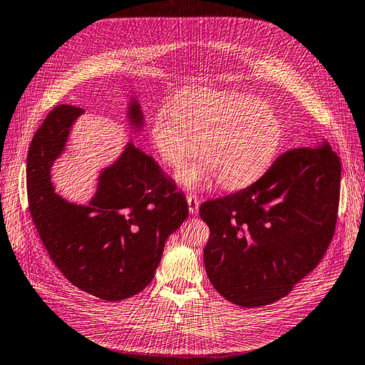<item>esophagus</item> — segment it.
<instances>
[{"label": "esophagus", "instance_id": "34e87169", "mask_svg": "<svg viewBox=\"0 0 365 365\" xmlns=\"http://www.w3.org/2000/svg\"><path fill=\"white\" fill-rule=\"evenodd\" d=\"M187 203H188V211L192 214H197L200 200L195 195H187Z\"/></svg>", "mask_w": 365, "mask_h": 365}]
</instances>
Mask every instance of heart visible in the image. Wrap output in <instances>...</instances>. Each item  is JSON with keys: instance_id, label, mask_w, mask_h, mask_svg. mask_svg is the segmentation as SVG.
Wrapping results in <instances>:
<instances>
[{"instance_id": "1", "label": "heart", "mask_w": 365, "mask_h": 365, "mask_svg": "<svg viewBox=\"0 0 365 365\" xmlns=\"http://www.w3.org/2000/svg\"><path fill=\"white\" fill-rule=\"evenodd\" d=\"M283 123L275 110L249 94L185 91L160 108L150 138L165 166L177 168L197 148L202 157L182 166L177 178L203 188L217 178L225 188L253 182L282 147Z\"/></svg>"}]
</instances>
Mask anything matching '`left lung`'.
Returning a JSON list of instances; mask_svg holds the SVG:
<instances>
[{
    "mask_svg": "<svg viewBox=\"0 0 365 365\" xmlns=\"http://www.w3.org/2000/svg\"><path fill=\"white\" fill-rule=\"evenodd\" d=\"M340 180V158L324 142L287 150L252 185L203 202V262L217 292L247 309L286 297L334 237Z\"/></svg>",
    "mask_w": 365,
    "mask_h": 365,
    "instance_id": "1",
    "label": "left lung"
}]
</instances>
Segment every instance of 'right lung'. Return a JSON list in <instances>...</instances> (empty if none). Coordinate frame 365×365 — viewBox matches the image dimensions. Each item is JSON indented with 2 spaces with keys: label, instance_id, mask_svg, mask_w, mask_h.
Masks as SVG:
<instances>
[{
  "label": "right lung",
  "instance_id": "obj_1",
  "mask_svg": "<svg viewBox=\"0 0 365 365\" xmlns=\"http://www.w3.org/2000/svg\"><path fill=\"white\" fill-rule=\"evenodd\" d=\"M82 112L71 105L55 106L38 127L26 158L28 207L43 245L66 279L86 294L115 302L150 284L168 237L185 220L188 208L154 158L133 143L100 175L90 205L58 196L51 166ZM128 118L142 125L135 100Z\"/></svg>",
  "mask_w": 365,
  "mask_h": 365
}]
</instances>
